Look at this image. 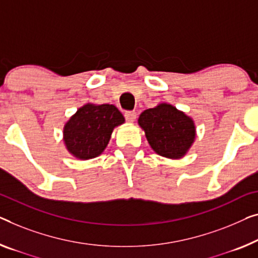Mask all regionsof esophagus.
Masks as SVG:
<instances>
[{
  "label": "esophagus",
  "instance_id": "1",
  "mask_svg": "<svg viewBox=\"0 0 258 258\" xmlns=\"http://www.w3.org/2000/svg\"><path fill=\"white\" fill-rule=\"evenodd\" d=\"M125 119L127 121H130V122H132V121H134L136 120V118H137V112L136 111H125Z\"/></svg>",
  "mask_w": 258,
  "mask_h": 258
}]
</instances>
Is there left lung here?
I'll return each mask as SVG.
<instances>
[{
    "instance_id": "left-lung-1",
    "label": "left lung",
    "mask_w": 258,
    "mask_h": 258,
    "mask_svg": "<svg viewBox=\"0 0 258 258\" xmlns=\"http://www.w3.org/2000/svg\"><path fill=\"white\" fill-rule=\"evenodd\" d=\"M149 145L159 155L179 159L194 142V121L169 104L145 110L139 117Z\"/></svg>"
}]
</instances>
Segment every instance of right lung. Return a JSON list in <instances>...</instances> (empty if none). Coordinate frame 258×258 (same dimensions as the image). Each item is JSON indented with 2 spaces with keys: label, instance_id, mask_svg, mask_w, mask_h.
<instances>
[{
  "label": "right lung",
  "instance_id": "obj_1",
  "mask_svg": "<svg viewBox=\"0 0 258 258\" xmlns=\"http://www.w3.org/2000/svg\"><path fill=\"white\" fill-rule=\"evenodd\" d=\"M125 121L116 106L87 104L67 121L63 140L75 157L88 160L104 151L112 130Z\"/></svg>",
  "mask_w": 258,
  "mask_h": 258
}]
</instances>
